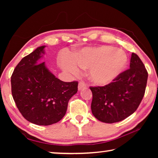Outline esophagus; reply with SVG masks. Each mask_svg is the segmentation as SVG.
Returning <instances> with one entry per match:
<instances>
[{
    "label": "esophagus",
    "mask_w": 158,
    "mask_h": 158,
    "mask_svg": "<svg viewBox=\"0 0 158 158\" xmlns=\"http://www.w3.org/2000/svg\"><path fill=\"white\" fill-rule=\"evenodd\" d=\"M85 87H86V85H85L84 82L81 81V82L79 83V85H78V90H79L84 89H85Z\"/></svg>",
    "instance_id": "34e87169"
}]
</instances>
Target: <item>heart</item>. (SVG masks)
<instances>
[{"label": "heart", "mask_w": 158, "mask_h": 158, "mask_svg": "<svg viewBox=\"0 0 158 158\" xmlns=\"http://www.w3.org/2000/svg\"><path fill=\"white\" fill-rule=\"evenodd\" d=\"M73 63L63 62V66L74 73H78L76 65L89 69V78L93 84L105 85L114 81L127 64L123 51L111 46L85 47L75 53Z\"/></svg>", "instance_id": "1"}]
</instances>
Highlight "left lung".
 Returning <instances> with one entry per match:
<instances>
[{
	"instance_id": "obj_1",
	"label": "left lung",
	"mask_w": 158,
	"mask_h": 158,
	"mask_svg": "<svg viewBox=\"0 0 158 158\" xmlns=\"http://www.w3.org/2000/svg\"><path fill=\"white\" fill-rule=\"evenodd\" d=\"M148 72L139 57L132 53L130 69L105 86L90 87L93 93L91 111L106 123L121 121L137 110L143 98Z\"/></svg>"
}]
</instances>
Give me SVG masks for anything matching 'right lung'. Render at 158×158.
Here are the masks:
<instances>
[{
	"label": "right lung",
	"mask_w": 158,
	"mask_h": 158,
	"mask_svg": "<svg viewBox=\"0 0 158 158\" xmlns=\"http://www.w3.org/2000/svg\"><path fill=\"white\" fill-rule=\"evenodd\" d=\"M45 47H37L23 58L11 77L12 94L18 109L28 121L38 125L60 121L69 99L78 90V82L60 81L41 63Z\"/></svg>",
	"instance_id": "1"
}]
</instances>
